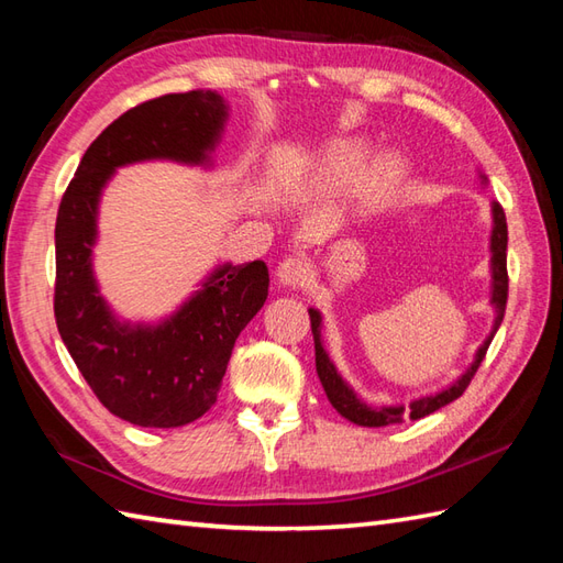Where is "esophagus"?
I'll use <instances>...</instances> for the list:
<instances>
[{
	"label": "esophagus",
	"mask_w": 563,
	"mask_h": 563,
	"mask_svg": "<svg viewBox=\"0 0 563 563\" xmlns=\"http://www.w3.org/2000/svg\"><path fill=\"white\" fill-rule=\"evenodd\" d=\"M275 275H278V280L285 285V288H297V285H302L307 278V263L297 256H288L283 258Z\"/></svg>",
	"instance_id": "1"
}]
</instances>
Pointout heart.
Segmentation results:
<instances>
[{
  "mask_svg": "<svg viewBox=\"0 0 563 563\" xmlns=\"http://www.w3.org/2000/svg\"><path fill=\"white\" fill-rule=\"evenodd\" d=\"M369 147L363 140H339L321 152L317 164V178L321 186L343 190L355 186L365 176L363 196L367 200H382L401 178L404 164L394 154H385L369 164ZM368 174L365 175L364 172Z\"/></svg>",
  "mask_w": 563,
  "mask_h": 563,
  "instance_id": "heart-1",
  "label": "heart"
}]
</instances>
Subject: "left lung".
Returning <instances> with one entry per match:
<instances>
[{
  "label": "left lung",
  "mask_w": 563,
  "mask_h": 563,
  "mask_svg": "<svg viewBox=\"0 0 563 563\" xmlns=\"http://www.w3.org/2000/svg\"><path fill=\"white\" fill-rule=\"evenodd\" d=\"M482 186H486V176L479 174ZM492 242H488V249H492V297L488 302L494 307V329L488 333L486 341L476 349L474 363L464 369V373L448 385L445 389H440L435 394H426V397H418L409 404H379L373 406L365 399L357 397V391L343 379V375L333 365L329 357L324 341H321V312L314 307H309V319H312V333H314V357H317V375L321 387H324L327 397L331 401L333 409H336L343 418H349L355 426H365V428H382V426H394V423H404L406 418L411 421H418L428 413H433L442 406H448L457 397H462V391L470 387V382L474 377L476 369H479L484 355L488 351V345L494 341V333L498 331L500 321H504L506 314V300H508V271H506V251H508V224H506V214L504 208L498 202H492Z\"/></svg>",
  "instance_id": "left-lung-1"
}]
</instances>
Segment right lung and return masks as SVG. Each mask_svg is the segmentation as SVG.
<instances>
[{"mask_svg": "<svg viewBox=\"0 0 563 563\" xmlns=\"http://www.w3.org/2000/svg\"><path fill=\"white\" fill-rule=\"evenodd\" d=\"M227 121L230 103L212 89L135 106L84 152L57 210V331L106 409L142 428L186 426L218 401L234 341L268 297V268L263 261L218 263L169 317L121 319L93 273L101 196L130 164L210 169Z\"/></svg>", "mask_w": 563, "mask_h": 563, "instance_id": "right-lung-1", "label": "right lung"}]
</instances>
